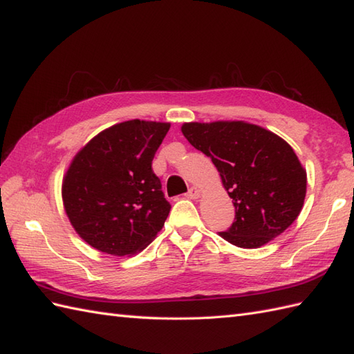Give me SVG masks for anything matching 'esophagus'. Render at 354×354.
Returning a JSON list of instances; mask_svg holds the SVG:
<instances>
[{"label": "esophagus", "instance_id": "34e87169", "mask_svg": "<svg viewBox=\"0 0 354 354\" xmlns=\"http://www.w3.org/2000/svg\"><path fill=\"white\" fill-rule=\"evenodd\" d=\"M200 195H201V189H198V187H195V186L189 187V191H187V197L192 200L200 198Z\"/></svg>", "mask_w": 354, "mask_h": 354}]
</instances>
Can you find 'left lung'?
<instances>
[{"instance_id":"1","label":"left lung","mask_w":354,"mask_h":354,"mask_svg":"<svg viewBox=\"0 0 354 354\" xmlns=\"http://www.w3.org/2000/svg\"><path fill=\"white\" fill-rule=\"evenodd\" d=\"M182 133L210 157L233 198L234 223L219 236L241 248L277 238L300 215L308 176L285 139L245 121L185 122Z\"/></svg>"}]
</instances>
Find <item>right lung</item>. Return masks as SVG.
I'll use <instances>...</instances> for the list:
<instances>
[{"label": "right lung", "instance_id": "add662e5", "mask_svg": "<svg viewBox=\"0 0 354 354\" xmlns=\"http://www.w3.org/2000/svg\"><path fill=\"white\" fill-rule=\"evenodd\" d=\"M169 122L130 120L100 131L71 160L62 200L71 225L91 247L131 256L150 245L169 214L151 169Z\"/></svg>", "mask_w": 354, "mask_h": 354}]
</instances>
